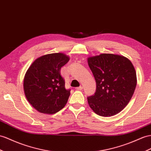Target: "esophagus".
Here are the masks:
<instances>
[{
  "instance_id": "esophagus-1",
  "label": "esophagus",
  "mask_w": 151,
  "mask_h": 151,
  "mask_svg": "<svg viewBox=\"0 0 151 151\" xmlns=\"http://www.w3.org/2000/svg\"><path fill=\"white\" fill-rule=\"evenodd\" d=\"M75 89H76V90H79V91L82 90V89H83V87H82V86H80V87H76Z\"/></svg>"
}]
</instances>
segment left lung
<instances>
[{"label":"left lung","instance_id":"obj_1","mask_svg":"<svg viewBox=\"0 0 151 151\" xmlns=\"http://www.w3.org/2000/svg\"><path fill=\"white\" fill-rule=\"evenodd\" d=\"M87 60L96 82L94 94L87 98L88 105L102 117L119 113L128 104L136 88L133 65L126 57L111 53H102Z\"/></svg>","mask_w":151,"mask_h":151}]
</instances>
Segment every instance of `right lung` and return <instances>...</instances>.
<instances>
[{
  "label": "right lung",
  "mask_w": 151,
  "mask_h": 151,
  "mask_svg": "<svg viewBox=\"0 0 151 151\" xmlns=\"http://www.w3.org/2000/svg\"><path fill=\"white\" fill-rule=\"evenodd\" d=\"M69 57L62 53L37 58L27 71L24 80L25 95L34 109L42 114H53L66 105L70 89L65 88L61 68Z\"/></svg>",
  "instance_id": "right-lung-1"
}]
</instances>
